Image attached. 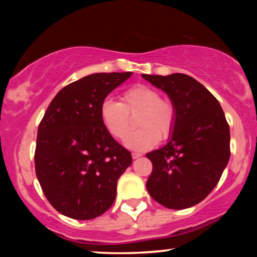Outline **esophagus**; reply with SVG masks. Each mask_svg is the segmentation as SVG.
I'll return each instance as SVG.
<instances>
[{"label": "esophagus", "instance_id": "obj_1", "mask_svg": "<svg viewBox=\"0 0 257 257\" xmlns=\"http://www.w3.org/2000/svg\"><path fill=\"white\" fill-rule=\"evenodd\" d=\"M139 157H142V153H138V152H133L132 153L133 159H137V158H139Z\"/></svg>", "mask_w": 257, "mask_h": 257}]
</instances>
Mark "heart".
<instances>
[{"label": "heart", "mask_w": 257, "mask_h": 257, "mask_svg": "<svg viewBox=\"0 0 257 257\" xmlns=\"http://www.w3.org/2000/svg\"><path fill=\"white\" fill-rule=\"evenodd\" d=\"M126 145L133 150H146L157 145L159 139H167L175 124V108L171 100L161 98V92L150 85H135L120 94V100H103L100 119L108 135L124 140L133 128Z\"/></svg>", "instance_id": "1"}]
</instances>
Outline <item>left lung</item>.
Instances as JSON below:
<instances>
[{
  "instance_id": "obj_1",
  "label": "left lung",
  "mask_w": 257,
  "mask_h": 257,
  "mask_svg": "<svg viewBox=\"0 0 257 257\" xmlns=\"http://www.w3.org/2000/svg\"><path fill=\"white\" fill-rule=\"evenodd\" d=\"M142 76L166 92L175 108L168 143L146 154L153 165L147 191L167 208H189L213 191L227 166L229 125L216 98L191 76Z\"/></svg>"
}]
</instances>
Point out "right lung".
Segmentation results:
<instances>
[{"label": "right lung", "mask_w": 257, "mask_h": 257, "mask_svg": "<svg viewBox=\"0 0 257 257\" xmlns=\"http://www.w3.org/2000/svg\"><path fill=\"white\" fill-rule=\"evenodd\" d=\"M132 72L93 73L59 91L40 122L35 170L45 198L63 215L91 220L114 202L131 152L108 135L100 105Z\"/></svg>", "instance_id": "right-lung-1"}]
</instances>
